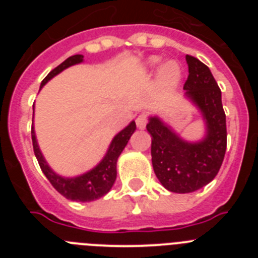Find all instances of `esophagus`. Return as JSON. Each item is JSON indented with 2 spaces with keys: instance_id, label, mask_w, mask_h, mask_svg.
<instances>
[{
  "instance_id": "1",
  "label": "esophagus",
  "mask_w": 258,
  "mask_h": 258,
  "mask_svg": "<svg viewBox=\"0 0 258 258\" xmlns=\"http://www.w3.org/2000/svg\"><path fill=\"white\" fill-rule=\"evenodd\" d=\"M136 122L138 129H145L146 124H147V117H146V115H143L142 113V115H140L136 118Z\"/></svg>"
}]
</instances>
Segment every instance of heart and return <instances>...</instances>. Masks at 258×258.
Listing matches in <instances>:
<instances>
[{
    "instance_id": "obj_1",
    "label": "heart",
    "mask_w": 258,
    "mask_h": 258,
    "mask_svg": "<svg viewBox=\"0 0 258 258\" xmlns=\"http://www.w3.org/2000/svg\"><path fill=\"white\" fill-rule=\"evenodd\" d=\"M159 61H160V59L157 56H152L149 60V66L154 67ZM179 79H181V71L174 61H166L161 66L160 71H159V83L161 86L166 89L174 88L178 84Z\"/></svg>"
}]
</instances>
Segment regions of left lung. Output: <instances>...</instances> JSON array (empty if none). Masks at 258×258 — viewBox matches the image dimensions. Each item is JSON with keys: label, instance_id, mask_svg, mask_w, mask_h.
Instances as JSON below:
<instances>
[{"label": "left lung", "instance_id": "left-lung-1", "mask_svg": "<svg viewBox=\"0 0 258 258\" xmlns=\"http://www.w3.org/2000/svg\"><path fill=\"white\" fill-rule=\"evenodd\" d=\"M188 77L184 97L200 111L206 136L197 142L184 141L161 120L150 116L147 132L151 134L154 172L166 190L177 194L194 192L217 175L226 152V115L221 90L211 70L199 59L186 55Z\"/></svg>", "mask_w": 258, "mask_h": 258}]
</instances>
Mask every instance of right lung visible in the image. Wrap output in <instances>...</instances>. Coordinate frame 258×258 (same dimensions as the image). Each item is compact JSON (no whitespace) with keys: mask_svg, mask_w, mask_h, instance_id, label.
Listing matches in <instances>:
<instances>
[{"mask_svg":"<svg viewBox=\"0 0 258 258\" xmlns=\"http://www.w3.org/2000/svg\"><path fill=\"white\" fill-rule=\"evenodd\" d=\"M83 60L84 55H81V54H76V55L67 58L42 80L40 88H44V85H46L52 77L60 74L61 71H64L66 68L71 67V66L79 64ZM33 108H35V104H33ZM33 113H35V109H33ZM136 121H132L121 132H118L113 137L112 142L109 145L103 159L93 169L84 173V174L76 175V177H63L50 168L47 161L45 160L44 155L41 152L40 147H38L33 122H32V143H33V151H35L38 164H40L41 170L46 175V178L52 184V187L55 188L59 194H61L66 199L86 203L104 197L112 188L116 181V175H117V172H116L117 159L121 155L122 150L125 149V146L127 145L132 134L136 132Z\"/></svg>","mask_w":258,"mask_h":258,"instance_id":"obj_1","label":"right lung"}]
</instances>
